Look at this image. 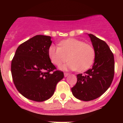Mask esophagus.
<instances>
[{
    "instance_id": "34e87169",
    "label": "esophagus",
    "mask_w": 123,
    "mask_h": 123,
    "mask_svg": "<svg viewBox=\"0 0 123 123\" xmlns=\"http://www.w3.org/2000/svg\"><path fill=\"white\" fill-rule=\"evenodd\" d=\"M68 75H69V74H68V73H66V72H65V73H64V77H67V76H68Z\"/></svg>"
}]
</instances>
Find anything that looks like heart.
Here are the masks:
<instances>
[{
  "mask_svg": "<svg viewBox=\"0 0 123 123\" xmlns=\"http://www.w3.org/2000/svg\"><path fill=\"white\" fill-rule=\"evenodd\" d=\"M51 62L56 66H60L68 60L67 64L61 69L84 72L90 68L95 58V51L92 46L74 38L61 41L59 47L52 45L48 51Z\"/></svg>",
  "mask_w": 123,
  "mask_h": 123,
  "instance_id": "obj_1",
  "label": "heart"
}]
</instances>
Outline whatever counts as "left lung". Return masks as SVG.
<instances>
[{
    "label": "left lung",
    "mask_w": 123,
    "mask_h": 123,
    "mask_svg": "<svg viewBox=\"0 0 123 123\" xmlns=\"http://www.w3.org/2000/svg\"><path fill=\"white\" fill-rule=\"evenodd\" d=\"M95 51L92 68L77 74V82L71 88L75 98L84 101L93 100L103 94L113 80L115 61L113 54L107 44L95 35L88 34Z\"/></svg>",
    "instance_id": "obj_1"
}]
</instances>
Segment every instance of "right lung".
Returning a JSON list of instances; mask_svg holds the SVG:
<instances>
[{"mask_svg":"<svg viewBox=\"0 0 123 123\" xmlns=\"http://www.w3.org/2000/svg\"><path fill=\"white\" fill-rule=\"evenodd\" d=\"M50 36L35 35L21 44L11 63L12 79L18 91L25 98L44 101L51 98L56 86L64 78L62 71L55 70L48 51Z\"/></svg>","mask_w":123,"mask_h":123,"instance_id":"right-lung-1","label":"right lung"}]
</instances>
